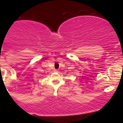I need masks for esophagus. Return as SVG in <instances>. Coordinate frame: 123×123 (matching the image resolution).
Listing matches in <instances>:
<instances>
[{
  "label": "esophagus",
  "instance_id": "esophagus-1",
  "mask_svg": "<svg viewBox=\"0 0 123 123\" xmlns=\"http://www.w3.org/2000/svg\"><path fill=\"white\" fill-rule=\"evenodd\" d=\"M54 72H58V70H56V69H54Z\"/></svg>",
  "mask_w": 123,
  "mask_h": 123
}]
</instances>
